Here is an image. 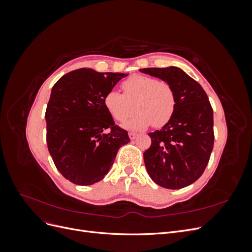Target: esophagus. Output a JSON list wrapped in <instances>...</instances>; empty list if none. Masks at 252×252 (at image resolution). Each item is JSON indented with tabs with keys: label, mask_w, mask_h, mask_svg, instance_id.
I'll list each match as a JSON object with an SVG mask.
<instances>
[{
	"label": "esophagus",
	"mask_w": 252,
	"mask_h": 252,
	"mask_svg": "<svg viewBox=\"0 0 252 252\" xmlns=\"http://www.w3.org/2000/svg\"><path fill=\"white\" fill-rule=\"evenodd\" d=\"M129 138H130V140H134L135 138H136V135H138V134H136L135 132H129Z\"/></svg>",
	"instance_id": "obj_1"
}]
</instances>
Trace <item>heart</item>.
<instances>
[{"mask_svg":"<svg viewBox=\"0 0 252 252\" xmlns=\"http://www.w3.org/2000/svg\"><path fill=\"white\" fill-rule=\"evenodd\" d=\"M123 94L110 89L104 95V106L110 116L119 122L127 120L128 129H143L154 123L156 127L167 124L175 109V94L172 86L164 80L134 74L122 83Z\"/></svg>","mask_w":252,"mask_h":252,"instance_id":"1","label":"heart"}]
</instances>
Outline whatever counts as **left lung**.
Segmentation results:
<instances>
[{"label": "left lung", "instance_id": "obj_1", "mask_svg": "<svg viewBox=\"0 0 252 252\" xmlns=\"http://www.w3.org/2000/svg\"><path fill=\"white\" fill-rule=\"evenodd\" d=\"M141 72L168 82L175 94L173 116L162 129L148 133L144 152L149 177L167 189L192 184L203 174L213 148V110L199 83L178 67L143 68Z\"/></svg>", "mask_w": 252, "mask_h": 252}]
</instances>
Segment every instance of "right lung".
Wrapping results in <instances>:
<instances>
[{"label": "right lung", "instance_id": "1", "mask_svg": "<svg viewBox=\"0 0 252 252\" xmlns=\"http://www.w3.org/2000/svg\"><path fill=\"white\" fill-rule=\"evenodd\" d=\"M81 68L51 89L45 113L47 146L57 169L73 184L87 186L109 171L119 149L130 142L104 106V95L127 77Z\"/></svg>", "mask_w": 252, "mask_h": 252}]
</instances>
